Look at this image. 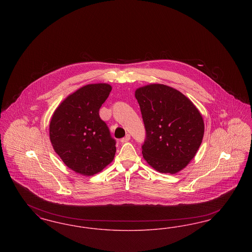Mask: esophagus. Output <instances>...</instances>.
<instances>
[{"label": "esophagus", "mask_w": 252, "mask_h": 252, "mask_svg": "<svg viewBox=\"0 0 252 252\" xmlns=\"http://www.w3.org/2000/svg\"><path fill=\"white\" fill-rule=\"evenodd\" d=\"M129 140H130V135H129V134H127V135H126V137H124L123 139H121V143H122V144H124V143L128 142Z\"/></svg>", "instance_id": "obj_1"}]
</instances>
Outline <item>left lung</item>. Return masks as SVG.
Masks as SVG:
<instances>
[{
	"instance_id": "left-lung-1",
	"label": "left lung",
	"mask_w": 252,
	"mask_h": 252,
	"mask_svg": "<svg viewBox=\"0 0 252 252\" xmlns=\"http://www.w3.org/2000/svg\"><path fill=\"white\" fill-rule=\"evenodd\" d=\"M135 97L145 127L144 159L159 173L180 172L202 143V115L186 96L166 85L139 88Z\"/></svg>"
}]
</instances>
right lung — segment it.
Instances as JSON below:
<instances>
[{
    "label": "right lung",
    "mask_w": 252,
    "mask_h": 252,
    "mask_svg": "<svg viewBox=\"0 0 252 252\" xmlns=\"http://www.w3.org/2000/svg\"><path fill=\"white\" fill-rule=\"evenodd\" d=\"M110 92L106 83L86 85L68 96L52 116V145L66 166L78 174H97L115 156L116 141L99 116Z\"/></svg>",
    "instance_id": "1"
}]
</instances>
